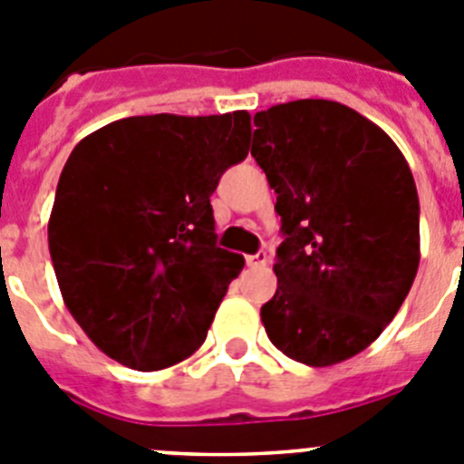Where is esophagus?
Masks as SVG:
<instances>
[{"label": "esophagus", "instance_id": "obj_1", "mask_svg": "<svg viewBox=\"0 0 464 464\" xmlns=\"http://www.w3.org/2000/svg\"><path fill=\"white\" fill-rule=\"evenodd\" d=\"M267 262H269L267 253H256V256L246 257V265H248V267H265Z\"/></svg>", "mask_w": 464, "mask_h": 464}]
</instances>
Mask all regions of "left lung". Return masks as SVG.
Here are the masks:
<instances>
[{"label": "left lung", "mask_w": 464, "mask_h": 464, "mask_svg": "<svg viewBox=\"0 0 464 464\" xmlns=\"http://www.w3.org/2000/svg\"><path fill=\"white\" fill-rule=\"evenodd\" d=\"M251 155L276 192V295L260 309L278 351L330 367L395 318L420 262L418 192L388 134L330 100L256 113Z\"/></svg>", "instance_id": "left-lung-1"}]
</instances>
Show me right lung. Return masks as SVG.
I'll return each mask as SVG.
<instances>
[{
	"label": "right lung",
	"instance_id": "add662e5",
	"mask_svg": "<svg viewBox=\"0 0 464 464\" xmlns=\"http://www.w3.org/2000/svg\"><path fill=\"white\" fill-rule=\"evenodd\" d=\"M251 116H132L76 143L48 248L64 304L102 353L153 372L190 358L244 257L216 246L211 199L248 155Z\"/></svg>",
	"mask_w": 464,
	"mask_h": 464
}]
</instances>
